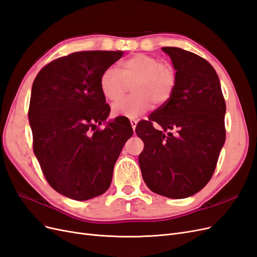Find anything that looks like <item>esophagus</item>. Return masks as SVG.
Segmentation results:
<instances>
[{"mask_svg":"<svg viewBox=\"0 0 257 257\" xmlns=\"http://www.w3.org/2000/svg\"><path fill=\"white\" fill-rule=\"evenodd\" d=\"M130 122H131L132 127H133V130H135V128H136V125H137V123H138V120H136V119H134V118H132V119H130Z\"/></svg>","mask_w":257,"mask_h":257,"instance_id":"esophagus-1","label":"esophagus"}]
</instances>
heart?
Returning a JSON list of instances; mask_svg holds the SVG:
<instances>
[{
	"instance_id": "obj_1",
	"label": "heart",
	"mask_w": 257,
	"mask_h": 257,
	"mask_svg": "<svg viewBox=\"0 0 257 257\" xmlns=\"http://www.w3.org/2000/svg\"><path fill=\"white\" fill-rule=\"evenodd\" d=\"M119 68L108 67L100 75L99 89L104 97L112 103L118 102L133 83L134 95L112 106L115 116L135 118L148 111L152 104L161 106L167 103L176 84V72L172 65L161 63L150 54L135 53L121 61Z\"/></svg>"
}]
</instances>
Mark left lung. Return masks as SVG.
I'll list each match as a JSON object with an SVG mask.
<instances>
[{"label": "left lung", "mask_w": 257, "mask_h": 257, "mask_svg": "<svg viewBox=\"0 0 257 257\" xmlns=\"http://www.w3.org/2000/svg\"><path fill=\"white\" fill-rule=\"evenodd\" d=\"M162 50L177 71L176 84L168 102L137 124L135 132L145 144L138 162L148 188L179 199L196 194L211 179L225 143L226 105L219 76L208 61L181 48ZM167 129L177 134L165 135Z\"/></svg>", "instance_id": "8db88e82"}]
</instances>
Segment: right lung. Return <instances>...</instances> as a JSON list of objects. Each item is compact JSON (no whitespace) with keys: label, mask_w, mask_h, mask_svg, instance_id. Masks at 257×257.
I'll return each mask as SVG.
<instances>
[{"label":"right lung","mask_w":257,"mask_h":257,"mask_svg":"<svg viewBox=\"0 0 257 257\" xmlns=\"http://www.w3.org/2000/svg\"><path fill=\"white\" fill-rule=\"evenodd\" d=\"M123 51H79L53 60L32 85L29 122L33 151L51 188L75 200L109 189L113 167L133 135L127 119L104 130L110 107L99 89L100 75Z\"/></svg>","instance_id":"1"}]
</instances>
